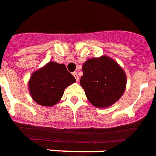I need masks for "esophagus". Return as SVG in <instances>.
<instances>
[{
  "label": "esophagus",
  "mask_w": 156,
  "mask_h": 156,
  "mask_svg": "<svg viewBox=\"0 0 156 156\" xmlns=\"http://www.w3.org/2000/svg\"><path fill=\"white\" fill-rule=\"evenodd\" d=\"M73 75L74 76V78H76V80H77V81H78V73H77V72H73Z\"/></svg>",
  "instance_id": "34e87169"
}]
</instances>
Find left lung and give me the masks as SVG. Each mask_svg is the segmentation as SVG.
<instances>
[{
    "instance_id": "1",
    "label": "left lung",
    "mask_w": 156,
    "mask_h": 156,
    "mask_svg": "<svg viewBox=\"0 0 156 156\" xmlns=\"http://www.w3.org/2000/svg\"><path fill=\"white\" fill-rule=\"evenodd\" d=\"M83 73L80 84L94 107H110L125 92V72L116 61L107 56L87 59L83 65Z\"/></svg>"
}]
</instances>
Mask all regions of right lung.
Returning a JSON list of instances; mask_svg holds the SVG:
<instances>
[{
	"mask_svg": "<svg viewBox=\"0 0 156 156\" xmlns=\"http://www.w3.org/2000/svg\"><path fill=\"white\" fill-rule=\"evenodd\" d=\"M75 82L64 64L51 61L32 73L28 83L29 92L36 103L52 107L60 101L64 89Z\"/></svg>",
	"mask_w": 156,
	"mask_h": 156,
	"instance_id": "add662e5",
	"label": "right lung"
}]
</instances>
